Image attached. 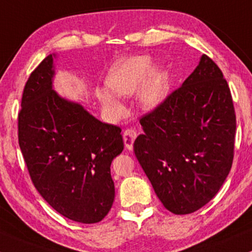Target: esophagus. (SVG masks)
Returning a JSON list of instances; mask_svg holds the SVG:
<instances>
[{"label": "esophagus", "mask_w": 252, "mask_h": 252, "mask_svg": "<svg viewBox=\"0 0 252 252\" xmlns=\"http://www.w3.org/2000/svg\"><path fill=\"white\" fill-rule=\"evenodd\" d=\"M124 143H125V148L127 150L133 149V143L137 138V132L132 128H127L125 132H124Z\"/></svg>", "instance_id": "esophagus-1"}]
</instances>
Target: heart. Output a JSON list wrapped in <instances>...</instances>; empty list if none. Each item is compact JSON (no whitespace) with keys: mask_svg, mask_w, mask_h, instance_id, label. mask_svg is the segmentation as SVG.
<instances>
[{"mask_svg":"<svg viewBox=\"0 0 252 252\" xmlns=\"http://www.w3.org/2000/svg\"><path fill=\"white\" fill-rule=\"evenodd\" d=\"M109 89L97 88L96 95L101 104L113 118L125 114V106L116 96L134 95L138 92V102L146 111L157 108L168 94L166 72L162 65L154 66L150 56H132L121 59L109 70L106 77Z\"/></svg>","mask_w":252,"mask_h":252,"instance_id":"1","label":"heart"}]
</instances>
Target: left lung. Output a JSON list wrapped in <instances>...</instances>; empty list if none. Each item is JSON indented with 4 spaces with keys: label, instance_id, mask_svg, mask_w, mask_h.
<instances>
[{
    "label": "left lung",
    "instance_id": "8db88e82",
    "mask_svg": "<svg viewBox=\"0 0 252 252\" xmlns=\"http://www.w3.org/2000/svg\"><path fill=\"white\" fill-rule=\"evenodd\" d=\"M140 125L135 157L164 207L189 214L210 202L231 170L236 135L232 96L219 66L202 55Z\"/></svg>",
    "mask_w": 252,
    "mask_h": 252
}]
</instances>
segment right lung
I'll use <instances>...</instances> for the list:
<instances>
[{
  "mask_svg": "<svg viewBox=\"0 0 252 252\" xmlns=\"http://www.w3.org/2000/svg\"><path fill=\"white\" fill-rule=\"evenodd\" d=\"M53 76L50 55L25 86L19 145L33 185L51 207L73 221L94 224L114 201L111 164L124 150L121 128L61 97Z\"/></svg>",
  "mask_w": 252,
  "mask_h": 252,
  "instance_id": "1",
  "label": "right lung"
}]
</instances>
